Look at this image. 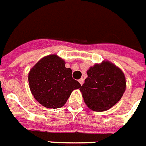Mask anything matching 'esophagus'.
Returning <instances> with one entry per match:
<instances>
[{"label": "esophagus", "instance_id": "obj_1", "mask_svg": "<svg viewBox=\"0 0 146 146\" xmlns=\"http://www.w3.org/2000/svg\"><path fill=\"white\" fill-rule=\"evenodd\" d=\"M78 82H79V83L82 86V84L84 83V78H80V79L78 80Z\"/></svg>", "mask_w": 146, "mask_h": 146}]
</instances>
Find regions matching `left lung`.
I'll return each instance as SVG.
<instances>
[{"label": "left lung", "mask_w": 146, "mask_h": 146, "mask_svg": "<svg viewBox=\"0 0 146 146\" xmlns=\"http://www.w3.org/2000/svg\"><path fill=\"white\" fill-rule=\"evenodd\" d=\"M87 74L80 90L89 109L105 111L121 100L126 89V80L117 66L110 61H103L91 67Z\"/></svg>", "instance_id": "1"}]
</instances>
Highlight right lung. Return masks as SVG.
<instances>
[{
    "label": "right lung",
    "instance_id": "add662e5",
    "mask_svg": "<svg viewBox=\"0 0 146 146\" xmlns=\"http://www.w3.org/2000/svg\"><path fill=\"white\" fill-rule=\"evenodd\" d=\"M72 74V69L65 68L64 60L56 54L42 57L29 73L31 92L43 107L60 108L72 91L80 88V83Z\"/></svg>",
    "mask_w": 146,
    "mask_h": 146
}]
</instances>
